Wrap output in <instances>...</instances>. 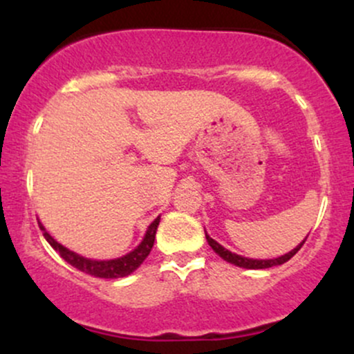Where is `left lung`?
I'll return each instance as SVG.
<instances>
[{
	"label": "left lung",
	"mask_w": 354,
	"mask_h": 354,
	"mask_svg": "<svg viewBox=\"0 0 354 354\" xmlns=\"http://www.w3.org/2000/svg\"><path fill=\"white\" fill-rule=\"evenodd\" d=\"M205 233H206V231H205ZM206 239H208V245L213 248L214 253L221 256V258L225 259V261H228V263H231V265H234V266L246 268V270H265V268L283 265V263H286L288 259L293 258V256L298 253L299 250H301V246L304 245V241H306V239H304V241L299 243V245L296 246L293 251H290V253L284 254V256H279V258H274V259H250V258H243V256L234 254V253H231V251L225 250V248L219 245V243L214 241L213 238H209L208 234H206Z\"/></svg>",
	"instance_id": "1"
}]
</instances>
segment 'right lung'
Instances as JSON below:
<instances>
[{
    "mask_svg": "<svg viewBox=\"0 0 354 354\" xmlns=\"http://www.w3.org/2000/svg\"><path fill=\"white\" fill-rule=\"evenodd\" d=\"M39 228L43 231V236L46 238V241L58 251L61 258L64 259L66 263H70L71 266H75L76 270L83 271V273L95 276V278H123V276L131 274L136 268H140L141 263L145 261L146 256L149 254L151 248L154 245V236H156V230L158 225H160V216H158L154 221L149 225L148 231H146L143 241L140 243V246L136 250H133L131 253H128L123 258L118 259H108V261H96V259H88L83 258V256L73 253V251L64 248L63 245H59L58 241H55L50 236L46 230L43 228L41 223H38Z\"/></svg>",
    "mask_w": 354,
    "mask_h": 354,
    "instance_id": "obj_1",
    "label": "right lung"
}]
</instances>
